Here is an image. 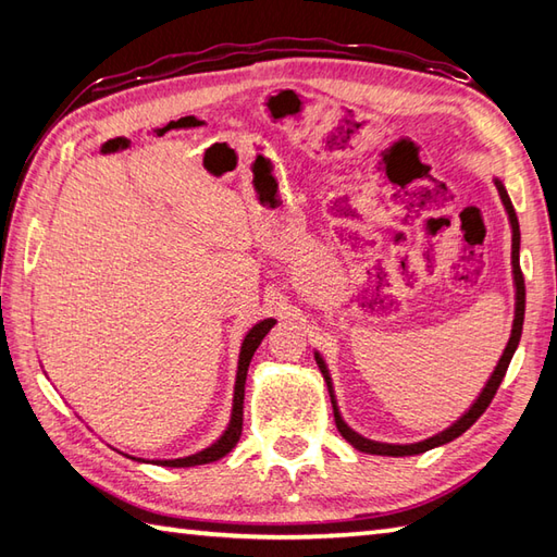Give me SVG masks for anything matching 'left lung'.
I'll list each match as a JSON object with an SVG mask.
<instances>
[{
	"label": "left lung",
	"mask_w": 557,
	"mask_h": 557,
	"mask_svg": "<svg viewBox=\"0 0 557 557\" xmlns=\"http://www.w3.org/2000/svg\"><path fill=\"white\" fill-rule=\"evenodd\" d=\"M495 186H498V194L503 198V206L507 210V218H510V224H512V275H515V321H512V333H510V342H507V347L503 351V357L498 361V366H495L493 375L488 377L486 387L481 389V395L476 397L474 405L469 407V411L461 413V417L449 425V429L441 431L433 437H425V441L421 443H409V445H389V443H377V441H369V437L359 435L357 431H351L349 425L342 421V413L337 409V399H335V389H333V381H330V373H327V366L323 361L321 354L315 351V363L318 369H321L325 383H327V393H330V401H333V411H335V423H337V431L342 433V437H345L347 443H351L354 447L359 449V453H366V455H383V457H407V455H421L425 453V449H433L437 445H445L449 441H455V437H459L461 433H465L467 429H471V425L476 423V419L481 417L483 411L488 409V405L493 401L495 393H498V387L503 383V377L507 373V366H510L512 357H515V349L519 345V337H522V325H524V301H527V289H524V275H522V268H519V222H517V212L512 208V200L510 196H507L505 186L500 180H495Z\"/></svg>",
	"instance_id": "left-lung-1"
}]
</instances>
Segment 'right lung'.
<instances>
[{"label": "right lung", "mask_w": 557, "mask_h": 557, "mask_svg": "<svg viewBox=\"0 0 557 557\" xmlns=\"http://www.w3.org/2000/svg\"><path fill=\"white\" fill-rule=\"evenodd\" d=\"M275 318H265L258 325L248 330L244 342H242V351H239V366H236V383H234V405H232V417L227 429L218 437L210 447L200 449L196 455L180 457V459H156V465L162 467H198V465H210V461L222 459L227 453H232V447L239 443L242 435V425H244V387H246V373H248V363L253 359V351L258 349L260 342L270 333V327L275 325ZM136 459V457H132Z\"/></svg>", "instance_id": "add662e5"}]
</instances>
